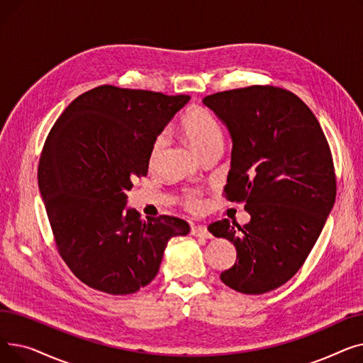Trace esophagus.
<instances>
[{"instance_id": "esophagus-1", "label": "esophagus", "mask_w": 363, "mask_h": 363, "mask_svg": "<svg viewBox=\"0 0 363 363\" xmlns=\"http://www.w3.org/2000/svg\"><path fill=\"white\" fill-rule=\"evenodd\" d=\"M191 234L194 237H200V238H212V234L208 233L207 228L204 225H199V226H194L191 230Z\"/></svg>"}]
</instances>
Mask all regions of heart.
I'll use <instances>...</instances> for the list:
<instances>
[{"mask_svg":"<svg viewBox=\"0 0 363 363\" xmlns=\"http://www.w3.org/2000/svg\"><path fill=\"white\" fill-rule=\"evenodd\" d=\"M181 129L184 132V135L194 147V150L199 152L200 156L206 155L207 151H211L213 148L220 147L222 148V129L220 125L218 123L216 118L213 114L208 111L204 107L200 106H193L189 107L181 119ZM166 144L164 135H160L155 145H152L151 151V162H155L156 157L159 156V152ZM185 204L186 207L193 208V211H197L201 206V201L197 196L189 194L185 197Z\"/></svg>","mask_w":363,"mask_h":363,"instance_id":"obj_1","label":"heart"}]
</instances>
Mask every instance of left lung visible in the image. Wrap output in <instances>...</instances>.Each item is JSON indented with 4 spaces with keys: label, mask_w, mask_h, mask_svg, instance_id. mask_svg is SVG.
<instances>
[{
    "label": "left lung",
    "mask_w": 363,
    "mask_h": 363,
    "mask_svg": "<svg viewBox=\"0 0 363 363\" xmlns=\"http://www.w3.org/2000/svg\"><path fill=\"white\" fill-rule=\"evenodd\" d=\"M233 138L225 193L244 201L250 222L208 225L237 249L220 274L228 287L263 294L293 278L308 259L335 201L328 141L312 110L293 92L253 85L207 95Z\"/></svg>",
    "instance_id": "1"
}]
</instances>
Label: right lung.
I'll use <instances>...</instances> for the list:
<instances>
[{
  "label": "right lung",
  "instance_id": "right-lung-1",
  "mask_svg": "<svg viewBox=\"0 0 363 363\" xmlns=\"http://www.w3.org/2000/svg\"><path fill=\"white\" fill-rule=\"evenodd\" d=\"M188 95L101 85L73 100L44 144L38 184L57 250L88 287L138 291L159 272L167 241L186 235L175 216L141 219L126 207L152 145Z\"/></svg>",
  "mask_w": 363,
  "mask_h": 363
}]
</instances>
